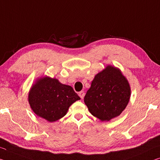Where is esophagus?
I'll return each instance as SVG.
<instances>
[{"label":"esophagus","instance_id":"1","mask_svg":"<svg viewBox=\"0 0 160 160\" xmlns=\"http://www.w3.org/2000/svg\"><path fill=\"white\" fill-rule=\"evenodd\" d=\"M79 96H80L81 99H82L83 98H84V96H85L84 91H80V92H79Z\"/></svg>","mask_w":160,"mask_h":160}]
</instances>
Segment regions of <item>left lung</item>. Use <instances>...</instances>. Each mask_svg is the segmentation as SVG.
Returning <instances> with one entry per match:
<instances>
[{
	"mask_svg": "<svg viewBox=\"0 0 160 160\" xmlns=\"http://www.w3.org/2000/svg\"><path fill=\"white\" fill-rule=\"evenodd\" d=\"M130 87L120 70L108 65L95 75L84 102L90 112L101 121L120 115L130 98Z\"/></svg>",
	"mask_w": 160,
	"mask_h": 160,
	"instance_id": "obj_1",
	"label": "left lung"
}]
</instances>
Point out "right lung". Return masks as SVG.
<instances>
[{"label":"right lung","mask_w":160,"mask_h":160,"mask_svg":"<svg viewBox=\"0 0 160 160\" xmlns=\"http://www.w3.org/2000/svg\"><path fill=\"white\" fill-rule=\"evenodd\" d=\"M80 100L70 85H63L55 78H40L31 88L28 95L30 108L38 116L49 122L64 117L70 106Z\"/></svg>","instance_id":"1"}]
</instances>
